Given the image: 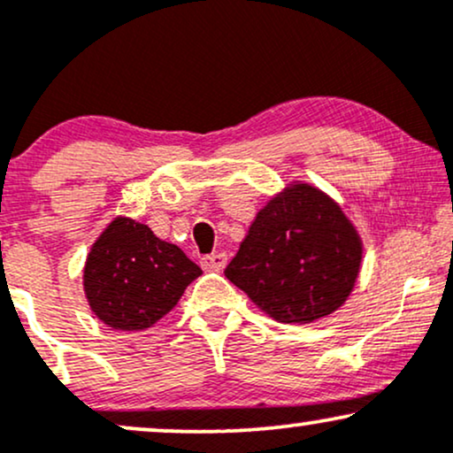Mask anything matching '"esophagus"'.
Masks as SVG:
<instances>
[{
  "instance_id": "1",
  "label": "esophagus",
  "mask_w": 453,
  "mask_h": 453,
  "mask_svg": "<svg viewBox=\"0 0 453 453\" xmlns=\"http://www.w3.org/2000/svg\"><path fill=\"white\" fill-rule=\"evenodd\" d=\"M226 262H227L226 253H211V256L202 257L200 264L204 270H212V273H215V270H221L226 266Z\"/></svg>"
}]
</instances>
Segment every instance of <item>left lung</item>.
Returning a JSON list of instances; mask_svg holds the SVG:
<instances>
[{
  "label": "left lung",
  "instance_id": "1",
  "mask_svg": "<svg viewBox=\"0 0 453 453\" xmlns=\"http://www.w3.org/2000/svg\"><path fill=\"white\" fill-rule=\"evenodd\" d=\"M364 242L339 202L292 180L274 194L242 238L226 277L280 324H313L347 303Z\"/></svg>",
  "mask_w": 453,
  "mask_h": 453
}]
</instances>
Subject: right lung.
Returning a JSON list of instances; mask_svg holds the SVG:
<instances>
[{
    "label": "right lung",
    "mask_w": 453,
    "mask_h": 453,
    "mask_svg": "<svg viewBox=\"0 0 453 453\" xmlns=\"http://www.w3.org/2000/svg\"><path fill=\"white\" fill-rule=\"evenodd\" d=\"M200 274L197 264L149 226L114 217L87 253L82 289L102 324L140 332L168 315Z\"/></svg>",
    "instance_id": "right-lung-1"
}]
</instances>
